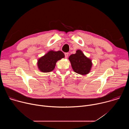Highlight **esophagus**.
I'll return each instance as SVG.
<instances>
[{"label": "esophagus", "instance_id": "esophagus-1", "mask_svg": "<svg viewBox=\"0 0 129 129\" xmlns=\"http://www.w3.org/2000/svg\"><path fill=\"white\" fill-rule=\"evenodd\" d=\"M68 55H69V53H68V52L65 53V57L66 58H67L68 57Z\"/></svg>", "mask_w": 129, "mask_h": 129}]
</instances>
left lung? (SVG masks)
Here are the masks:
<instances>
[{
  "mask_svg": "<svg viewBox=\"0 0 129 129\" xmlns=\"http://www.w3.org/2000/svg\"><path fill=\"white\" fill-rule=\"evenodd\" d=\"M71 67L75 72L82 75L88 74L90 71L92 63L81 50H77L75 54H71L68 58Z\"/></svg>",
  "mask_w": 129,
  "mask_h": 129,
  "instance_id": "obj_1",
  "label": "left lung"
}]
</instances>
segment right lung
<instances>
[{"instance_id":"right-lung-1","label":"right lung","mask_w":129,"mask_h":129,"mask_svg":"<svg viewBox=\"0 0 129 129\" xmlns=\"http://www.w3.org/2000/svg\"><path fill=\"white\" fill-rule=\"evenodd\" d=\"M64 57V53L60 50H50L38 59V68L42 72H51L54 69L57 62Z\"/></svg>"}]
</instances>
